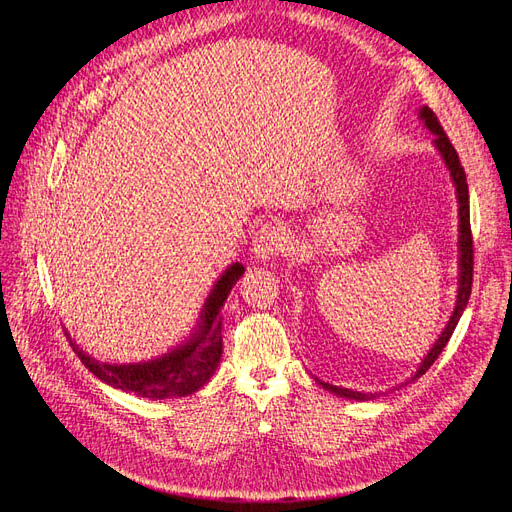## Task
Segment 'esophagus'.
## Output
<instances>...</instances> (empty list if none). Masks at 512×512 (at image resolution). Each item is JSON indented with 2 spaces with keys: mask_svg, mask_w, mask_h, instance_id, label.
<instances>
[{
  "mask_svg": "<svg viewBox=\"0 0 512 512\" xmlns=\"http://www.w3.org/2000/svg\"><path fill=\"white\" fill-rule=\"evenodd\" d=\"M288 247V232L280 222H269L262 226L252 241V252L258 262H269L280 256Z\"/></svg>",
  "mask_w": 512,
  "mask_h": 512,
  "instance_id": "obj_1",
  "label": "esophagus"
}]
</instances>
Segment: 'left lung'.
<instances>
[{
    "label": "left lung",
    "mask_w": 512,
    "mask_h": 512,
    "mask_svg": "<svg viewBox=\"0 0 512 512\" xmlns=\"http://www.w3.org/2000/svg\"><path fill=\"white\" fill-rule=\"evenodd\" d=\"M418 119L425 123V128L433 134V147L438 149L440 158L444 160L448 173H451L453 185H455V194H457V205H459V241H457V250H459V275H457V301L453 307V314L448 318L446 327L442 329L440 337L436 339V344L431 346V350L425 354V359L418 363L416 371L412 374V378L408 382H414L416 378H421L425 371L433 365V361L438 359V354L442 352V348L448 344L451 339L457 322L463 314V309L468 305L470 292H472V271H474V250H472V232H470V194H468V181H466V173H463V166L459 162V156L455 147L448 141V136L444 134L438 117L433 115V111L429 106L418 108ZM318 380V378H316ZM406 382V384H408ZM318 384H322V389H327L331 393H335L337 397L344 399H352V401H369L374 399V393H361V391H352V389H342V386H333L329 382L318 380Z\"/></svg>",
    "instance_id": "8db88e82"
}]
</instances>
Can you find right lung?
<instances>
[{"instance_id": "obj_1", "label": "right lung", "mask_w": 512, "mask_h": 512, "mask_svg": "<svg viewBox=\"0 0 512 512\" xmlns=\"http://www.w3.org/2000/svg\"><path fill=\"white\" fill-rule=\"evenodd\" d=\"M245 273L241 262L232 265L218 277L209 297L200 309V316L194 331L183 344L170 352L145 363H102L94 356L83 352L70 339L72 350L79 354L83 365L104 384L121 389L126 393H136L147 399L166 397H188L211 380L222 359V307L228 294Z\"/></svg>"}]
</instances>
